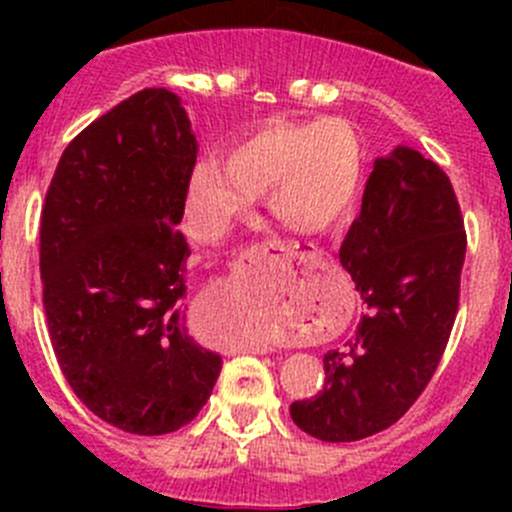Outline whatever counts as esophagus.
<instances>
[{
    "mask_svg": "<svg viewBox=\"0 0 512 512\" xmlns=\"http://www.w3.org/2000/svg\"><path fill=\"white\" fill-rule=\"evenodd\" d=\"M265 250H267V252H277V255H285V257H289V260H292V262H302V260H304V252L299 250L297 242L270 240V242H267V245H265ZM247 352H252V354H270V352H275V349H272V344H267V342H252Z\"/></svg>",
    "mask_w": 512,
    "mask_h": 512,
    "instance_id": "esophagus-1",
    "label": "esophagus"
}]
</instances>
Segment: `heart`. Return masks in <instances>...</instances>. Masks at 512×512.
Returning a JSON list of instances; mask_svg holds the SVG:
<instances>
[{"instance_id":"b5f03b06","label":"heart","mask_w":512,"mask_h":512,"mask_svg":"<svg viewBox=\"0 0 512 512\" xmlns=\"http://www.w3.org/2000/svg\"><path fill=\"white\" fill-rule=\"evenodd\" d=\"M364 178V146L344 121H272L230 143L223 156L198 160L183 190V225L218 245L267 193V208L289 230L317 235L352 210ZM242 312L260 319V285L235 287Z\"/></svg>"}]
</instances>
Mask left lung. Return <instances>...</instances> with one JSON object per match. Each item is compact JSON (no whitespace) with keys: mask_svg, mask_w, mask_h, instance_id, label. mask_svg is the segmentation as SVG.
Here are the masks:
<instances>
[{"mask_svg":"<svg viewBox=\"0 0 512 512\" xmlns=\"http://www.w3.org/2000/svg\"><path fill=\"white\" fill-rule=\"evenodd\" d=\"M463 260L466 230L448 175L409 146L376 158L339 250L366 314L344 349L324 354V389L289 406L304 433L361 441L411 409L446 352Z\"/></svg>","mask_w":512,"mask_h":512,"instance_id":"obj_1","label":"left lung"}]
</instances>
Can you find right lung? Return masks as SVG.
<instances>
[{
	"mask_svg": "<svg viewBox=\"0 0 512 512\" xmlns=\"http://www.w3.org/2000/svg\"><path fill=\"white\" fill-rule=\"evenodd\" d=\"M195 156L180 98L143 89L66 146L41 210L56 361L86 409L138 436L193 421L223 369L180 309L190 247L175 227Z\"/></svg>",
	"mask_w": 512,
	"mask_h": 512,
	"instance_id": "obj_1",
	"label": "right lung"
}]
</instances>
